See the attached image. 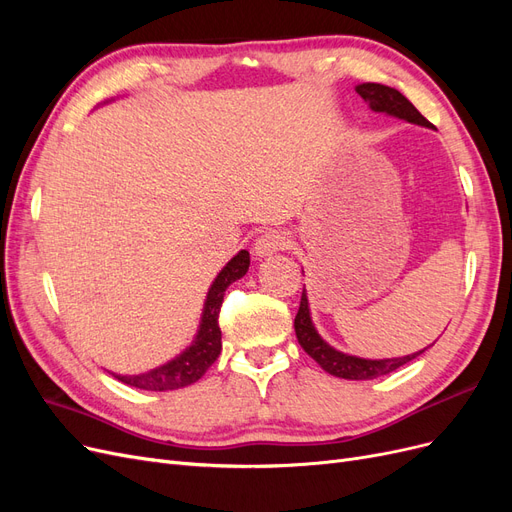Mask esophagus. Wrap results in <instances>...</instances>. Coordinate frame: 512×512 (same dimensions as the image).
<instances>
[{"mask_svg":"<svg viewBox=\"0 0 512 512\" xmlns=\"http://www.w3.org/2000/svg\"><path fill=\"white\" fill-rule=\"evenodd\" d=\"M288 245H290V239L286 237V232H282V230H267V232H262V235L256 239L254 254H256V258H267V256H273L277 252L286 250Z\"/></svg>","mask_w":512,"mask_h":512,"instance_id":"esophagus-1","label":"esophagus"}]
</instances>
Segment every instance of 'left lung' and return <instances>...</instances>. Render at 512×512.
I'll use <instances>...</instances> for the list:
<instances>
[{
  "mask_svg": "<svg viewBox=\"0 0 512 512\" xmlns=\"http://www.w3.org/2000/svg\"><path fill=\"white\" fill-rule=\"evenodd\" d=\"M354 91L367 102V106L374 113L404 119L408 123H416V126H423V128H433L431 123L416 111L414 104L404 94H399L395 87H386L380 83H361L354 87ZM294 333H297L301 348L312 356L324 371H329V374L335 378H346V380L382 378L386 374H391V371L399 369L401 365L410 363L412 359H416V356H421L429 348L427 346L423 350L406 354V356H395V359H361V356L337 350L329 342H324L320 333L316 331L312 322V312H309L305 288L301 294L297 318H294Z\"/></svg>",
  "mask_w": 512,
  "mask_h": 512,
  "instance_id": "8db88e82",
  "label": "left lung"
}]
</instances>
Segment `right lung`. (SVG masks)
<instances>
[{
    "mask_svg": "<svg viewBox=\"0 0 512 512\" xmlns=\"http://www.w3.org/2000/svg\"><path fill=\"white\" fill-rule=\"evenodd\" d=\"M247 269H250V252L241 250L237 256H232L226 262V267L218 275H215V280L207 292L203 314H200L198 331L192 339V344L183 352H179L175 359L166 361L160 367H153L145 371V374L121 376L113 374V371L111 374L123 384L143 391H175L203 378L205 371L215 363L222 350V331L218 324V316L224 301V292L232 282L241 280Z\"/></svg>",
    "mask_w": 512,
    "mask_h": 512,
    "instance_id": "right-lung-1",
    "label": "right lung"
}]
</instances>
